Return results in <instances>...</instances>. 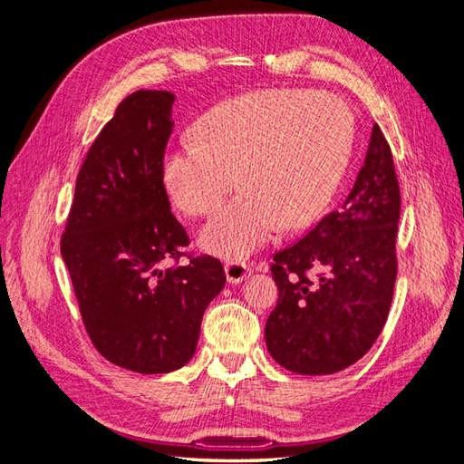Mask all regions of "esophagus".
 Wrapping results in <instances>:
<instances>
[{
  "label": "esophagus",
  "mask_w": 464,
  "mask_h": 464,
  "mask_svg": "<svg viewBox=\"0 0 464 464\" xmlns=\"http://www.w3.org/2000/svg\"><path fill=\"white\" fill-rule=\"evenodd\" d=\"M224 271H227L228 283L237 285V283H242V280L247 275H251V265L242 261V259H232V261H227V266H224Z\"/></svg>",
  "instance_id": "1"
}]
</instances>
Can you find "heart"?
<instances>
[{"label": "heart", "mask_w": 464, "mask_h": 464, "mask_svg": "<svg viewBox=\"0 0 464 464\" xmlns=\"http://www.w3.org/2000/svg\"><path fill=\"white\" fill-rule=\"evenodd\" d=\"M354 145V118L329 92L266 89L210 108L164 152L160 179L172 203L191 217L210 215L201 232L218 256L244 257L276 232L314 224L341 186Z\"/></svg>", "instance_id": "heart-1"}]
</instances>
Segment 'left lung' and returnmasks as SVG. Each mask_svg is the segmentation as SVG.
<instances>
[{
    "instance_id": "left-lung-1",
    "label": "left lung",
    "mask_w": 464,
    "mask_h": 464,
    "mask_svg": "<svg viewBox=\"0 0 464 464\" xmlns=\"http://www.w3.org/2000/svg\"><path fill=\"white\" fill-rule=\"evenodd\" d=\"M399 217L392 152L373 125L366 160L344 203L273 256L278 302L266 319L265 341L280 366L329 375L373 346L395 288Z\"/></svg>"
}]
</instances>
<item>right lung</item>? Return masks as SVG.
<instances>
[{"label": "right lung", "mask_w": 464, "mask_h": 464, "mask_svg": "<svg viewBox=\"0 0 464 464\" xmlns=\"http://www.w3.org/2000/svg\"><path fill=\"white\" fill-rule=\"evenodd\" d=\"M168 91L125 96L82 162L62 234V257L94 348L137 373L193 358L201 319L227 275L217 257L186 254L160 164L172 135ZM188 256V264H179ZM168 260H174L166 267Z\"/></svg>", "instance_id": "1"}]
</instances>
